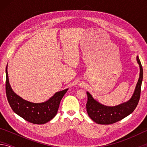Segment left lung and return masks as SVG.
Returning a JSON list of instances; mask_svg holds the SVG:
<instances>
[{"label": "left lung", "instance_id": "obj_1", "mask_svg": "<svg viewBox=\"0 0 147 147\" xmlns=\"http://www.w3.org/2000/svg\"><path fill=\"white\" fill-rule=\"evenodd\" d=\"M137 61L140 68V73L135 90L130 100L115 106H107L99 103L93 98L91 94L87 91L88 102L86 104L87 112L92 120L100 124H111L122 120L130 115L138 106L140 98L141 84L143 81V67L139 57Z\"/></svg>", "mask_w": 147, "mask_h": 147}]
</instances>
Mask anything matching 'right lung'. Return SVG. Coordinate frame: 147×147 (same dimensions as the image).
<instances>
[{
  "label": "right lung",
  "instance_id": "obj_1",
  "mask_svg": "<svg viewBox=\"0 0 147 147\" xmlns=\"http://www.w3.org/2000/svg\"><path fill=\"white\" fill-rule=\"evenodd\" d=\"M6 93L10 107L15 113L30 123L42 124L52 120L58 112L61 98L68 89L56 92L48 100L33 103L20 97L12 90L9 82L8 65L6 68Z\"/></svg>",
  "mask_w": 147,
  "mask_h": 147
}]
</instances>
